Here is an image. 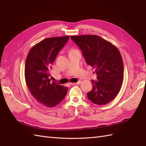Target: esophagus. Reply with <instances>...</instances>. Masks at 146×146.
<instances>
[{"instance_id":"1","label":"esophagus","mask_w":146,"mask_h":146,"mask_svg":"<svg viewBox=\"0 0 146 146\" xmlns=\"http://www.w3.org/2000/svg\"><path fill=\"white\" fill-rule=\"evenodd\" d=\"M80 83H81V82L78 81V82H76V83H71V84L73 85H79V84H80Z\"/></svg>"}]
</instances>
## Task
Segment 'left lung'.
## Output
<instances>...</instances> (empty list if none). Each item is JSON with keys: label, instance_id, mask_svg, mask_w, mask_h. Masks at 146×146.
<instances>
[{"label": "left lung", "instance_id": "1", "mask_svg": "<svg viewBox=\"0 0 146 146\" xmlns=\"http://www.w3.org/2000/svg\"><path fill=\"white\" fill-rule=\"evenodd\" d=\"M71 38L97 75V81L92 80L93 88L87 94L88 98L98 105L109 103L119 94L123 80V60L119 49L97 35L71 36Z\"/></svg>", "mask_w": 146, "mask_h": 146}]
</instances>
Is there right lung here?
<instances>
[{
    "mask_svg": "<svg viewBox=\"0 0 146 146\" xmlns=\"http://www.w3.org/2000/svg\"><path fill=\"white\" fill-rule=\"evenodd\" d=\"M70 36L46 38L31 48L27 56L25 80L31 94L44 106L51 108L60 104L66 96L68 87L49 79L51 64Z\"/></svg>",
    "mask_w": 146,
    "mask_h": 146,
    "instance_id": "right-lung-1",
    "label": "right lung"
}]
</instances>
